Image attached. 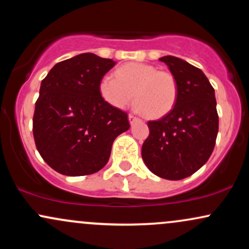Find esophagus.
I'll use <instances>...</instances> for the list:
<instances>
[{"instance_id":"obj_1","label":"esophagus","mask_w":249,"mask_h":249,"mask_svg":"<svg viewBox=\"0 0 249 249\" xmlns=\"http://www.w3.org/2000/svg\"><path fill=\"white\" fill-rule=\"evenodd\" d=\"M139 121H141V119H139L138 117H136V116H133V115H128V122H130L131 125H133L134 123H137V122H139Z\"/></svg>"}]
</instances>
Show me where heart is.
<instances>
[{"label":"heart","mask_w":249,"mask_h":249,"mask_svg":"<svg viewBox=\"0 0 249 249\" xmlns=\"http://www.w3.org/2000/svg\"><path fill=\"white\" fill-rule=\"evenodd\" d=\"M99 91L108 104L118 108H125L136 98L137 107L148 118L166 116L178 97V85L172 73L136 62L119 68L116 77H103Z\"/></svg>","instance_id":"1"}]
</instances>
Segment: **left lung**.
Masks as SVG:
<instances>
[{"instance_id": "1", "label": "left lung", "mask_w": 249, "mask_h": 249, "mask_svg": "<svg viewBox=\"0 0 249 249\" xmlns=\"http://www.w3.org/2000/svg\"><path fill=\"white\" fill-rule=\"evenodd\" d=\"M178 85L171 112L148 122L150 134L142 147L148 170L167 180L192 176L213 152L219 130L214 89L201 70L174 56L159 58Z\"/></svg>"}]
</instances>
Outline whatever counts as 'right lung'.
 Here are the masks:
<instances>
[{
	"mask_svg": "<svg viewBox=\"0 0 249 249\" xmlns=\"http://www.w3.org/2000/svg\"><path fill=\"white\" fill-rule=\"evenodd\" d=\"M116 62L91 53L57 63L41 83L33 132L36 147L56 172L78 177L107 165L127 115L103 99L99 84Z\"/></svg>",
	"mask_w": 249,
	"mask_h": 249,
	"instance_id": "right-lung-1",
	"label": "right lung"
}]
</instances>
